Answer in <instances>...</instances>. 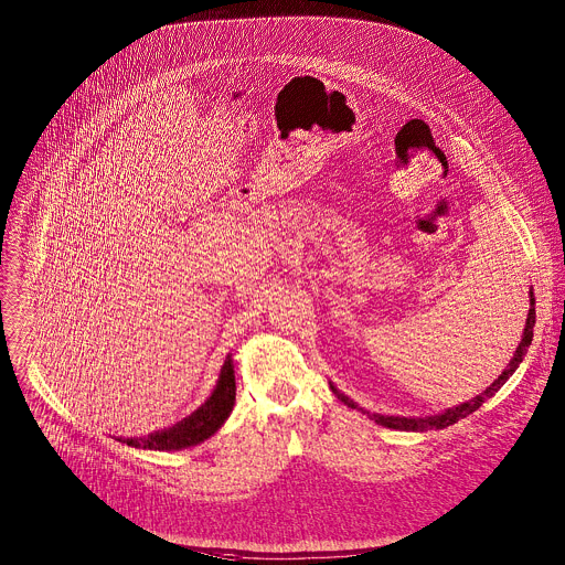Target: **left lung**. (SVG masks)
Masks as SVG:
<instances>
[{
    "label": "left lung",
    "mask_w": 565,
    "mask_h": 565,
    "mask_svg": "<svg viewBox=\"0 0 565 565\" xmlns=\"http://www.w3.org/2000/svg\"><path fill=\"white\" fill-rule=\"evenodd\" d=\"M533 328H535V295H533V288H531V308H529V319H526V326H524L522 340H520V344H518V349H515L511 362H509L507 369L502 371V375H498V380H495L487 391H482L480 395H476V397L469 399V402H462V404H458V406H454V408H448V411H444V413H439V415H430V417H391V415L366 413L369 419H373L375 424H380V426H384V428L406 430V433L444 430V428H448L451 424H456L458 419H465L467 415H471L473 411H478L489 397H493V395L500 391V386H502V384L513 375V371L520 366V362L524 360V355H526V351H529V344H531V340H533ZM330 386H332V391L339 395L340 402H344L349 408H358V404H353L347 395H342L334 384H330Z\"/></svg>",
    "instance_id": "obj_1"
}]
</instances>
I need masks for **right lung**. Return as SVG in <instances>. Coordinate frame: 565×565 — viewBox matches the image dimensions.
<instances>
[{
    "mask_svg": "<svg viewBox=\"0 0 565 565\" xmlns=\"http://www.w3.org/2000/svg\"><path fill=\"white\" fill-rule=\"evenodd\" d=\"M233 404H235V375H233V360L231 355H226L216 388L199 411H194L190 417H185L183 422L166 430L152 433L148 437H137V439L119 437L117 441L130 448H141V450L172 451L192 448L221 430V426L225 424L226 417L233 411Z\"/></svg>",
    "mask_w": 565,
    "mask_h": 565,
    "instance_id": "add662e5",
    "label": "right lung"
}]
</instances>
